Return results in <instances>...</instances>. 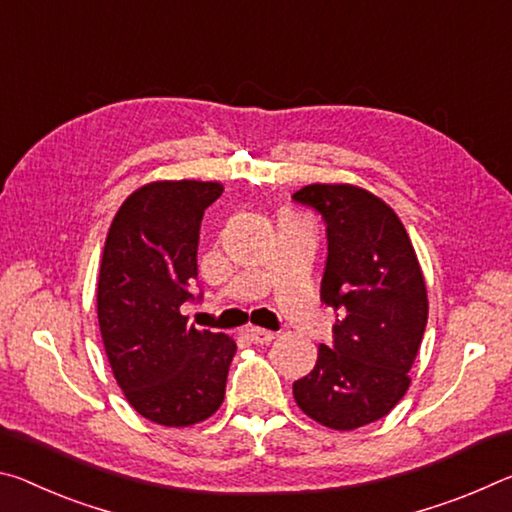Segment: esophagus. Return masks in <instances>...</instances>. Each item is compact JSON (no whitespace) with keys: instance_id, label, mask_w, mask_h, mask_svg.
<instances>
[{"instance_id":"1","label":"esophagus","mask_w":512,"mask_h":512,"mask_svg":"<svg viewBox=\"0 0 512 512\" xmlns=\"http://www.w3.org/2000/svg\"><path fill=\"white\" fill-rule=\"evenodd\" d=\"M247 338L251 342H256V345H270L274 340V331H267V329H258V326H251L247 329Z\"/></svg>"}]
</instances>
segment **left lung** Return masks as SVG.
Segmentation results:
<instances>
[{
	"label": "left lung",
	"instance_id": "left-lung-1",
	"mask_svg": "<svg viewBox=\"0 0 512 512\" xmlns=\"http://www.w3.org/2000/svg\"><path fill=\"white\" fill-rule=\"evenodd\" d=\"M292 199L326 224L320 295L338 317L333 345H320L292 395L315 422L351 431L381 420L406 395L429 317L424 276L404 224L372 192L313 183Z\"/></svg>",
	"mask_w": 512,
	"mask_h": 512
}]
</instances>
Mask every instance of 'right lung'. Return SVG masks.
Wrapping results in <instances>:
<instances>
[{"label":"right lung","mask_w":512,"mask_h":512,"mask_svg":"<svg viewBox=\"0 0 512 512\" xmlns=\"http://www.w3.org/2000/svg\"><path fill=\"white\" fill-rule=\"evenodd\" d=\"M213 181H156L127 197L108 229L97 317L108 363L129 404L163 426H190L224 401L236 342L181 315L195 299L204 211Z\"/></svg>","instance_id":"obj_1"}]
</instances>
